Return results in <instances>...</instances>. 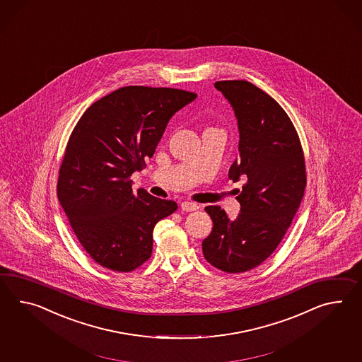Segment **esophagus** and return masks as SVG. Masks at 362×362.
<instances>
[{"label":"esophagus","instance_id":"esophagus-1","mask_svg":"<svg viewBox=\"0 0 362 362\" xmlns=\"http://www.w3.org/2000/svg\"><path fill=\"white\" fill-rule=\"evenodd\" d=\"M180 206H182V209L185 212H194V211L199 209L197 204L189 203V202H183V203L180 204Z\"/></svg>","mask_w":362,"mask_h":362}]
</instances>
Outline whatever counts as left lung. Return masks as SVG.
Returning <instances> with one entry per match:
<instances>
[{
    "instance_id": "1",
    "label": "left lung",
    "mask_w": 362,
    "mask_h": 362,
    "mask_svg": "<svg viewBox=\"0 0 362 362\" xmlns=\"http://www.w3.org/2000/svg\"><path fill=\"white\" fill-rule=\"evenodd\" d=\"M214 88L238 123V159L229 179L245 185L237 191V218L230 220L218 205L205 208L213 229L203 254L213 267L239 274L262 264L291 226L305 194V159L294 125L274 98L247 81H218Z\"/></svg>"
}]
</instances>
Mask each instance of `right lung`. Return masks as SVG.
<instances>
[{"instance_id":"right-lung-1","label":"right lung","mask_w":362,"mask_h":362,"mask_svg":"<svg viewBox=\"0 0 362 362\" xmlns=\"http://www.w3.org/2000/svg\"><path fill=\"white\" fill-rule=\"evenodd\" d=\"M168 88L125 86L93 103L74 127L57 196L77 238L98 264L129 272L153 250V229L175 202L133 192L134 171L153 157L170 119L196 99Z\"/></svg>"}]
</instances>
